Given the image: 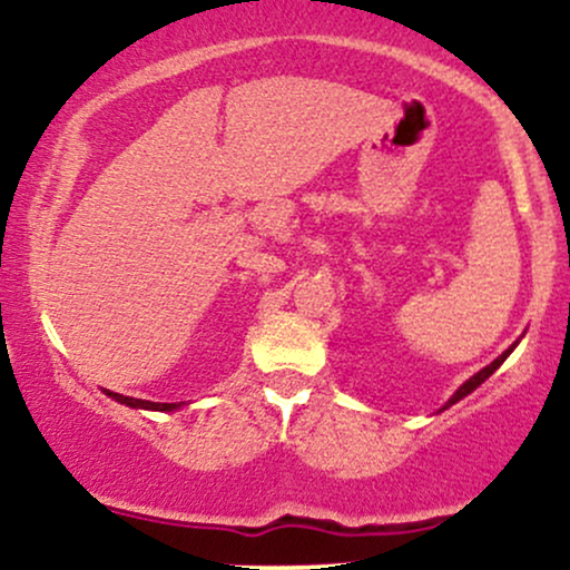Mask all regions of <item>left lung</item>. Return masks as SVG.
Instances as JSON below:
<instances>
[{"mask_svg": "<svg viewBox=\"0 0 570 570\" xmlns=\"http://www.w3.org/2000/svg\"><path fill=\"white\" fill-rule=\"evenodd\" d=\"M517 343H520V340H514V343H512V345H509V348H507V351H503L499 358H493V362H490V364H488V367H482L480 372H476V375H472V377H469V381H466V383H463V385H458V391H455V394H453V396H450V399H448V402H444V407H442V410L453 407V404H455V402H461V399H463V396H469V394H472V391L476 389V385H482V383H485V381H488V377H490V375H493V372H495V370H499L503 362H507V356H509V353H512V351L517 348ZM442 410H440V412H442Z\"/></svg>", "mask_w": 570, "mask_h": 570, "instance_id": "8db88e82", "label": "left lung"}]
</instances>
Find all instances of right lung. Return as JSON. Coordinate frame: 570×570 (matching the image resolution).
<instances>
[{
    "label": "right lung",
    "mask_w": 570,
    "mask_h": 570,
    "mask_svg": "<svg viewBox=\"0 0 570 570\" xmlns=\"http://www.w3.org/2000/svg\"><path fill=\"white\" fill-rule=\"evenodd\" d=\"M109 399H115V402L126 404V407H134V410H155V412H174V410H181L185 407V402H147V399H134V396H122V394H115V391H107Z\"/></svg>",
    "instance_id": "add662e5"
}]
</instances>
